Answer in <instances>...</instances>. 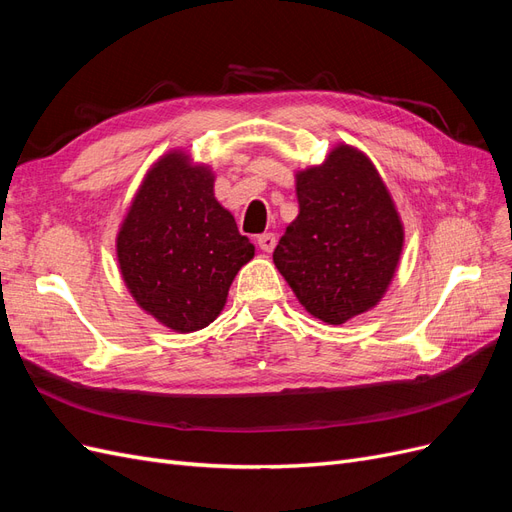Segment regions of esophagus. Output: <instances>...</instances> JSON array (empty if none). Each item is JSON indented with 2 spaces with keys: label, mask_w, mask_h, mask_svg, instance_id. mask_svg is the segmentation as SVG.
I'll use <instances>...</instances> for the list:
<instances>
[{
  "label": "esophagus",
  "mask_w": 512,
  "mask_h": 512,
  "mask_svg": "<svg viewBox=\"0 0 512 512\" xmlns=\"http://www.w3.org/2000/svg\"><path fill=\"white\" fill-rule=\"evenodd\" d=\"M256 243H258V247H260L262 252L271 254V252L275 250V243H277V239H275L273 232H265V235H260V237L256 239Z\"/></svg>",
  "instance_id": "34e87169"
}]
</instances>
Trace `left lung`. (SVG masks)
I'll list each match as a JSON object with an SVG mask.
<instances>
[{
  "label": "left lung",
  "mask_w": 512,
  "mask_h": 512,
  "mask_svg": "<svg viewBox=\"0 0 512 512\" xmlns=\"http://www.w3.org/2000/svg\"><path fill=\"white\" fill-rule=\"evenodd\" d=\"M294 181L299 215L273 262L305 312L337 327L382 301L404 252V222L378 168L354 145L337 143Z\"/></svg>",
  "instance_id": "obj_1"
}]
</instances>
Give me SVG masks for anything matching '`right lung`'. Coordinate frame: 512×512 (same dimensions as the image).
<instances>
[{
    "instance_id": "obj_1",
    "label": "right lung",
    "mask_w": 512,
    "mask_h": 512,
    "mask_svg": "<svg viewBox=\"0 0 512 512\" xmlns=\"http://www.w3.org/2000/svg\"><path fill=\"white\" fill-rule=\"evenodd\" d=\"M213 183L209 164L170 149L149 166L117 230L123 284L145 314L175 333L209 327L256 252Z\"/></svg>"
}]
</instances>
